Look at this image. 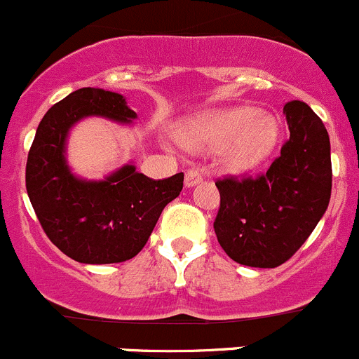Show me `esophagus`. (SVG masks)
Here are the masks:
<instances>
[{
    "label": "esophagus",
    "instance_id": "34e87169",
    "mask_svg": "<svg viewBox=\"0 0 359 359\" xmlns=\"http://www.w3.org/2000/svg\"><path fill=\"white\" fill-rule=\"evenodd\" d=\"M198 181H202L201 171H198V169H195V168L188 169L187 175H184V184H187V187L190 188V187H195V184H197Z\"/></svg>",
    "mask_w": 359,
    "mask_h": 359
}]
</instances>
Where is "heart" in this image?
<instances>
[{
	"mask_svg": "<svg viewBox=\"0 0 359 359\" xmlns=\"http://www.w3.org/2000/svg\"><path fill=\"white\" fill-rule=\"evenodd\" d=\"M280 124L252 107H228L197 116L183 126L181 138L194 150L226 149L228 165L235 171L256 168L276 147Z\"/></svg>",
	"mask_w": 359,
	"mask_h": 359,
	"instance_id": "obj_1",
	"label": "heart"
}]
</instances>
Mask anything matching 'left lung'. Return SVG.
Segmentation results:
<instances>
[{
	"label": "left lung",
	"instance_id": "1",
	"mask_svg": "<svg viewBox=\"0 0 359 359\" xmlns=\"http://www.w3.org/2000/svg\"><path fill=\"white\" fill-rule=\"evenodd\" d=\"M290 136L259 176L216 181L221 202L214 231L238 264L276 268L315 230L332 194L330 138L304 102L283 107Z\"/></svg>",
	"mask_w": 359,
	"mask_h": 359
}]
</instances>
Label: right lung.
Masks as SVG:
<instances>
[{"instance_id": "1", "label": "right lung", "mask_w": 359, "mask_h": 359, "mask_svg": "<svg viewBox=\"0 0 359 359\" xmlns=\"http://www.w3.org/2000/svg\"><path fill=\"white\" fill-rule=\"evenodd\" d=\"M88 116L131 123L123 95L81 88L55 103L38 126L25 165V187L48 238L70 259L110 264L145 247L164 207L183 190V172L152 180L128 164L103 181L81 180L65 161L69 129Z\"/></svg>"}]
</instances>
